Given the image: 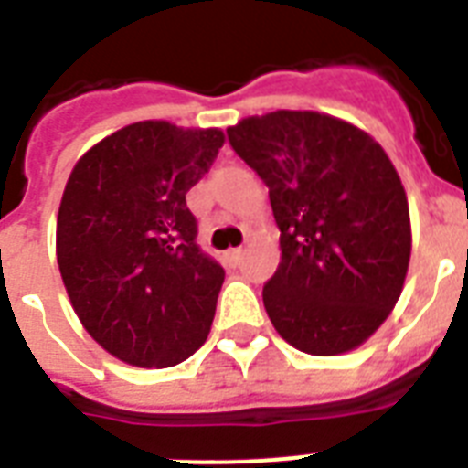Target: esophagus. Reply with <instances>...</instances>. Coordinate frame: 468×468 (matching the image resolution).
Here are the masks:
<instances>
[{"mask_svg":"<svg viewBox=\"0 0 468 468\" xmlns=\"http://www.w3.org/2000/svg\"><path fill=\"white\" fill-rule=\"evenodd\" d=\"M242 260V250L240 247H233V250H228L226 252V264H230V267H238Z\"/></svg>","mask_w":468,"mask_h":468,"instance_id":"obj_1","label":"esophagus"}]
</instances>
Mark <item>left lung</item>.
Masks as SVG:
<instances>
[{"mask_svg":"<svg viewBox=\"0 0 468 468\" xmlns=\"http://www.w3.org/2000/svg\"><path fill=\"white\" fill-rule=\"evenodd\" d=\"M228 142L269 187L281 230L261 291L269 320L310 356L353 351L397 305L411 257L409 201L385 148L310 110L247 117Z\"/></svg>","mask_w":468,"mask_h":468,"instance_id":"1","label":"left lung"}]
</instances>
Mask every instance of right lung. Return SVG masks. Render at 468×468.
I'll return each instance as SVG.
<instances>
[{
    "mask_svg": "<svg viewBox=\"0 0 468 468\" xmlns=\"http://www.w3.org/2000/svg\"><path fill=\"white\" fill-rule=\"evenodd\" d=\"M221 146V129L129 124L86 151L64 187V288L86 332L129 366H177L207 341L226 271L197 245L187 192Z\"/></svg>",
    "mask_w": 468,
    "mask_h": 468,
    "instance_id": "obj_1",
    "label": "right lung"
}]
</instances>
